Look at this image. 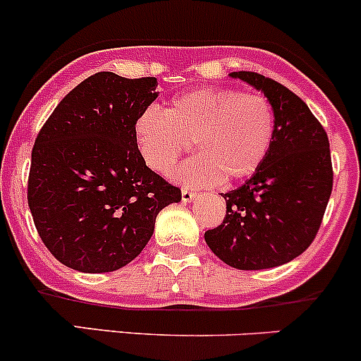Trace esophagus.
Masks as SVG:
<instances>
[{
    "label": "esophagus",
    "instance_id": "obj_1",
    "mask_svg": "<svg viewBox=\"0 0 361 361\" xmlns=\"http://www.w3.org/2000/svg\"><path fill=\"white\" fill-rule=\"evenodd\" d=\"M195 192L194 190H188V188H183V190H181V201L183 202H190V201H194V197H195Z\"/></svg>",
    "mask_w": 361,
    "mask_h": 361
}]
</instances>
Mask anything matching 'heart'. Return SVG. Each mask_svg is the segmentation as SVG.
Masks as SVG:
<instances>
[{"label": "heart", "mask_w": 361, "mask_h": 361, "mask_svg": "<svg viewBox=\"0 0 361 361\" xmlns=\"http://www.w3.org/2000/svg\"><path fill=\"white\" fill-rule=\"evenodd\" d=\"M134 134L148 167L167 176L194 143L197 155L180 174L190 185L238 181L260 169L276 136V115L267 97L238 89H192L164 110L137 115Z\"/></svg>", "instance_id": "heart-1"}]
</instances>
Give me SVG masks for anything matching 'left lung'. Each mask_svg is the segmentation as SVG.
<instances>
[{
  "label": "left lung",
  "mask_w": 361,
  "mask_h": 361,
  "mask_svg": "<svg viewBox=\"0 0 361 361\" xmlns=\"http://www.w3.org/2000/svg\"><path fill=\"white\" fill-rule=\"evenodd\" d=\"M231 76L264 92L276 115V136L260 169L224 194V221L204 239L231 267L260 271L293 260L314 241L332 194L330 143L307 104L285 85L253 71Z\"/></svg>",
  "instance_id": "obj_1"
}]
</instances>
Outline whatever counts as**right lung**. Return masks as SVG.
<instances>
[{
	"instance_id": "1",
	"label": "right lung",
	"mask_w": 361,
	"mask_h": 361,
	"mask_svg": "<svg viewBox=\"0 0 361 361\" xmlns=\"http://www.w3.org/2000/svg\"><path fill=\"white\" fill-rule=\"evenodd\" d=\"M157 78L89 76L57 104L31 154L27 204L43 245L66 267L111 272L143 251L181 190L150 169L134 123Z\"/></svg>"
}]
</instances>
